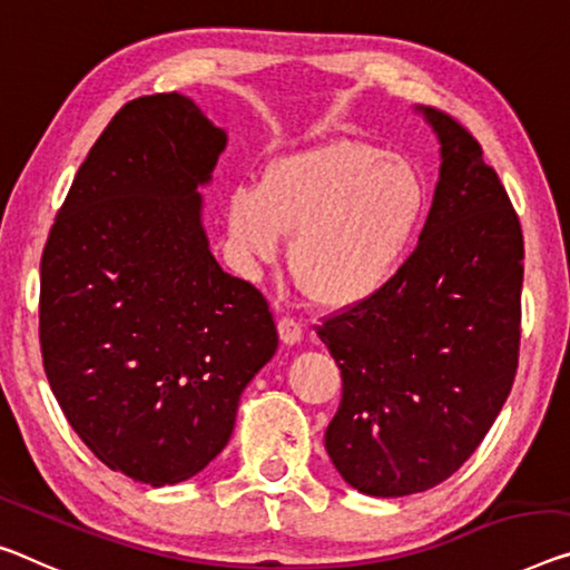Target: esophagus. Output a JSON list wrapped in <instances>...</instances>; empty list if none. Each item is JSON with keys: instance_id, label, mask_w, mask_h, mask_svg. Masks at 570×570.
Here are the masks:
<instances>
[{"instance_id": "esophagus-1", "label": "esophagus", "mask_w": 570, "mask_h": 570, "mask_svg": "<svg viewBox=\"0 0 570 570\" xmlns=\"http://www.w3.org/2000/svg\"><path fill=\"white\" fill-rule=\"evenodd\" d=\"M277 331H279V338H283V344L287 346H293L303 338V323L297 318H291V315H285V318L277 321Z\"/></svg>"}]
</instances>
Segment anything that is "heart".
I'll return each mask as SVG.
<instances>
[{
  "label": "heart",
  "instance_id": "1",
  "mask_svg": "<svg viewBox=\"0 0 570 570\" xmlns=\"http://www.w3.org/2000/svg\"><path fill=\"white\" fill-rule=\"evenodd\" d=\"M425 186L400 155L366 142H326L269 163L257 186L229 196L236 249L273 259L293 234L287 267L313 301L346 308L400 273L423 222Z\"/></svg>",
  "mask_w": 570,
  "mask_h": 570
}]
</instances>
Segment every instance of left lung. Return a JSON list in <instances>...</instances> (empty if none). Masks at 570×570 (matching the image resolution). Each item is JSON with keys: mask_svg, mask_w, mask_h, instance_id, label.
<instances>
[{"mask_svg": "<svg viewBox=\"0 0 570 570\" xmlns=\"http://www.w3.org/2000/svg\"><path fill=\"white\" fill-rule=\"evenodd\" d=\"M441 175L417 247L382 293L318 326L344 395L326 451L372 497L425 492L463 466L510 395L520 356V218L481 145L420 107Z\"/></svg>", "mask_w": 570, "mask_h": 570, "instance_id": "8db88e82", "label": "left lung"}]
</instances>
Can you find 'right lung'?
Returning <instances> with one entry per match:
<instances>
[{"label": "right lung", "instance_id": "add662e5", "mask_svg": "<svg viewBox=\"0 0 570 570\" xmlns=\"http://www.w3.org/2000/svg\"><path fill=\"white\" fill-rule=\"evenodd\" d=\"M226 132L188 96L121 107L60 206L40 262L52 395L111 471L150 487L204 471L277 352L269 305L218 267L200 224Z\"/></svg>", "mask_w": 570, "mask_h": 570}]
</instances>
